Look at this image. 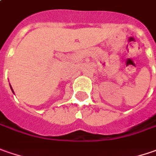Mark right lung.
Returning <instances> with one entry per match:
<instances>
[{
  "instance_id": "obj_1",
  "label": "right lung",
  "mask_w": 156,
  "mask_h": 156,
  "mask_svg": "<svg viewBox=\"0 0 156 156\" xmlns=\"http://www.w3.org/2000/svg\"><path fill=\"white\" fill-rule=\"evenodd\" d=\"M11 89H12V87H11ZM12 91H13V89H12Z\"/></svg>"
}]
</instances>
